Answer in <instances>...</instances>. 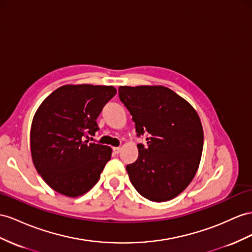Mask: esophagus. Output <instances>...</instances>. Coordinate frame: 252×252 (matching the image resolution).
<instances>
[{
	"mask_svg": "<svg viewBox=\"0 0 252 252\" xmlns=\"http://www.w3.org/2000/svg\"><path fill=\"white\" fill-rule=\"evenodd\" d=\"M113 151H114V153L118 154V153L121 151V148H120V147H114V148H113Z\"/></svg>",
	"mask_w": 252,
	"mask_h": 252,
	"instance_id": "1",
	"label": "esophagus"
}]
</instances>
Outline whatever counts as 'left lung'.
Returning <instances> with one entry per match:
<instances>
[{
  "label": "left lung",
  "instance_id": "8db88e82",
  "mask_svg": "<svg viewBox=\"0 0 252 252\" xmlns=\"http://www.w3.org/2000/svg\"><path fill=\"white\" fill-rule=\"evenodd\" d=\"M119 98L132 115L138 158L126 166L131 183L154 202L177 197L191 182L203 149V128L189 103L164 86H120Z\"/></svg>",
  "mask_w": 252,
  "mask_h": 252
}]
</instances>
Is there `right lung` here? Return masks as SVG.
<instances>
[{"mask_svg":"<svg viewBox=\"0 0 252 252\" xmlns=\"http://www.w3.org/2000/svg\"><path fill=\"white\" fill-rule=\"evenodd\" d=\"M116 93L113 86L63 85L38 107L31 126L32 159L55 191L75 198L99 181L112 149L85 138L99 130L95 120Z\"/></svg>","mask_w":252,"mask_h":252,"instance_id":"obj_1","label":"right lung"}]
</instances>
